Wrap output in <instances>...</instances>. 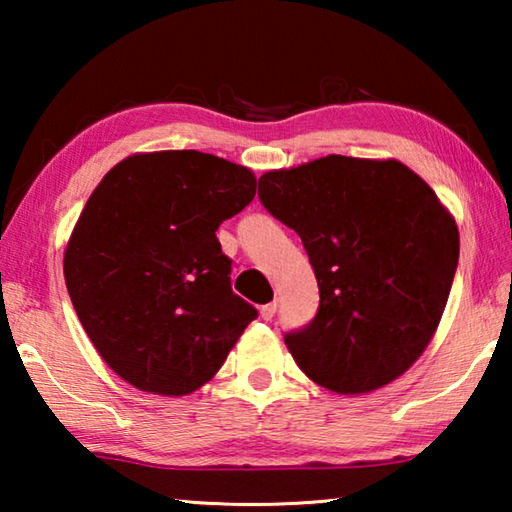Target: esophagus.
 Listing matches in <instances>:
<instances>
[{
    "label": "esophagus",
    "mask_w": 512,
    "mask_h": 512,
    "mask_svg": "<svg viewBox=\"0 0 512 512\" xmlns=\"http://www.w3.org/2000/svg\"><path fill=\"white\" fill-rule=\"evenodd\" d=\"M275 311H277V302H268V305L259 309V314H262L264 320H271L275 316Z\"/></svg>",
    "instance_id": "esophagus-1"
}]
</instances>
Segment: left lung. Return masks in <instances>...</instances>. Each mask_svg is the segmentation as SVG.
Instances as JSON below:
<instances>
[{"mask_svg":"<svg viewBox=\"0 0 512 512\" xmlns=\"http://www.w3.org/2000/svg\"><path fill=\"white\" fill-rule=\"evenodd\" d=\"M259 201L298 232L320 305L284 343L339 395L404 375L436 334L458 266L452 212L400 160L327 155L259 178Z\"/></svg>","mask_w":512,"mask_h":512,"instance_id":"8db88e82","label":"left lung"}]
</instances>
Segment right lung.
Listing matches in <instances>:
<instances>
[{
  "mask_svg": "<svg viewBox=\"0 0 512 512\" xmlns=\"http://www.w3.org/2000/svg\"><path fill=\"white\" fill-rule=\"evenodd\" d=\"M255 173L201 151L115 164L69 235L63 273L101 359L146 393L207 384L257 309L230 287L219 225L255 198Z\"/></svg>",
  "mask_w": 512,
  "mask_h": 512,
  "instance_id": "add662e5",
  "label": "right lung"
}]
</instances>
